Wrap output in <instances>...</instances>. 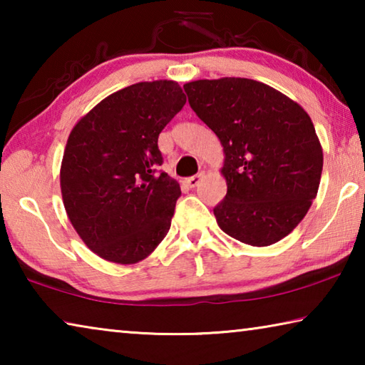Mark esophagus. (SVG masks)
Returning <instances> with one entry per match:
<instances>
[{"mask_svg":"<svg viewBox=\"0 0 365 365\" xmlns=\"http://www.w3.org/2000/svg\"><path fill=\"white\" fill-rule=\"evenodd\" d=\"M202 178H205V172H200V174H196V175H193V177H190V178H187V183L190 188H195V187H197V185H200V182L202 180Z\"/></svg>","mask_w":365,"mask_h":365,"instance_id":"34e87169","label":"esophagus"}]
</instances>
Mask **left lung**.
<instances>
[{
  "instance_id": "1",
  "label": "left lung",
  "mask_w": 365,
  "mask_h": 365,
  "mask_svg": "<svg viewBox=\"0 0 365 365\" xmlns=\"http://www.w3.org/2000/svg\"><path fill=\"white\" fill-rule=\"evenodd\" d=\"M196 115L224 146L227 195L214 207L219 227L251 246L285 238L317 195L324 153L298 103L251 78L183 85Z\"/></svg>"
}]
</instances>
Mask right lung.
<instances>
[{
    "instance_id": "obj_1",
    "label": "right lung",
    "mask_w": 365,
    "mask_h": 365,
    "mask_svg": "<svg viewBox=\"0 0 365 365\" xmlns=\"http://www.w3.org/2000/svg\"><path fill=\"white\" fill-rule=\"evenodd\" d=\"M185 103L177 82H140L104 98L72 128L61 164L64 207L106 261L138 262L169 232L182 191L159 170L158 138Z\"/></svg>"
}]
</instances>
